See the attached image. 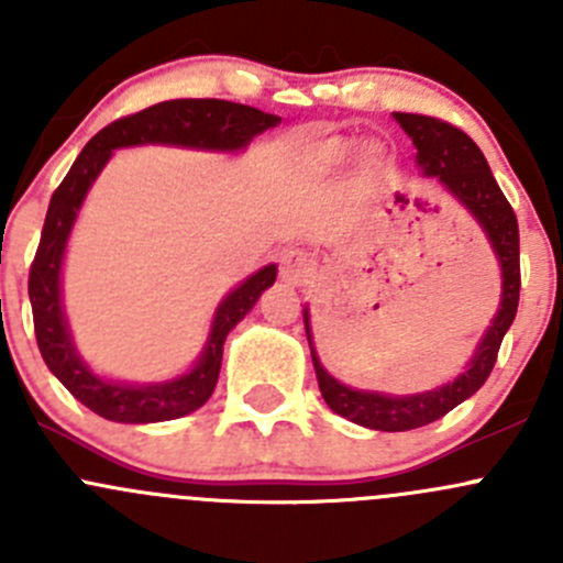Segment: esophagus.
Wrapping results in <instances>:
<instances>
[{"label":"esophagus","mask_w":563,"mask_h":563,"mask_svg":"<svg viewBox=\"0 0 563 563\" xmlns=\"http://www.w3.org/2000/svg\"><path fill=\"white\" fill-rule=\"evenodd\" d=\"M280 277L291 286H299L310 277V255L305 250H286L280 258Z\"/></svg>","instance_id":"esophagus-1"}]
</instances>
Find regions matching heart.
I'll list each match as a JSON object with an SVG mask.
<instances>
[{"label": "heart", "mask_w": 563, "mask_h": 563, "mask_svg": "<svg viewBox=\"0 0 563 563\" xmlns=\"http://www.w3.org/2000/svg\"><path fill=\"white\" fill-rule=\"evenodd\" d=\"M349 152H351L349 141H327V144L318 150V161H321L323 166H334V163H340L343 157H349ZM371 161H376V157L371 155Z\"/></svg>", "instance_id": "heart-1"}]
</instances>
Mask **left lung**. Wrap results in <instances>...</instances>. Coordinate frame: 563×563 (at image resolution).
I'll return each instance as SVG.
<instances>
[{"label": "left lung", "instance_id": "8db88e82", "mask_svg": "<svg viewBox=\"0 0 563 563\" xmlns=\"http://www.w3.org/2000/svg\"><path fill=\"white\" fill-rule=\"evenodd\" d=\"M395 119L400 128L411 135L413 146H417V161L422 172L433 179H439L457 201L474 214L482 223L485 234L490 236V245L496 250L498 264H501V308L493 318L490 329L482 338L479 349H476L474 360H471L468 371L460 373L452 384H444L441 389L422 391V395L411 397H389L378 395V391H360L351 389L345 384L334 382L318 362L313 349V334H310V318L305 310V332H308L310 356H313L318 389H321L323 400L340 417L351 419V422L362 424L371 430H387V433H400V430L422 428V424L435 422L452 408L460 406L465 397L474 395L482 384L490 376L493 365L498 360V349L512 327L515 313H518L520 302V231L518 218H515L512 207H509L507 196L501 192L498 181L493 179L490 166H487L485 155L479 146L455 128V124L444 122V119L424 117V113H402L397 111Z\"/></svg>", "mask_w": 563, "mask_h": 563}]
</instances>
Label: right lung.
I'll list each match as a JSON object with an SVG mask.
<instances>
[{
	"label": "right lung",
	"instance_id": "right-lung-1",
	"mask_svg": "<svg viewBox=\"0 0 563 563\" xmlns=\"http://www.w3.org/2000/svg\"><path fill=\"white\" fill-rule=\"evenodd\" d=\"M277 122H280V117H275V113H264L258 108L231 103V100H166V103L150 106L144 111L117 119V122L100 130L84 146V152L76 157L62 185L54 190L48 212H45L35 261H32L30 269L32 318H35L37 349L48 371L89 411L100 413L111 422L139 424L166 422V419L185 417V413L201 408L212 397L214 384H218L225 338L250 313L261 291L269 288L277 277L275 264L264 266L223 299V305L214 313L207 351L198 360V365L181 378H174L168 384H150V387H128V384L98 378L78 360L59 302L62 255H65L73 220H76L78 207H81L84 196L92 187L95 176L100 174L111 152L119 150V146L176 144L196 146V150L234 152L247 146L264 130L275 128Z\"/></svg>",
	"mask_w": 563,
	"mask_h": 563
}]
</instances>
